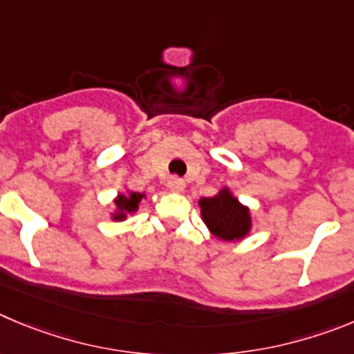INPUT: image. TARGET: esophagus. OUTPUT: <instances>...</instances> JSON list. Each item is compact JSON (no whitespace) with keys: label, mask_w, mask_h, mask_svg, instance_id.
<instances>
[{"label":"esophagus","mask_w":354,"mask_h":354,"mask_svg":"<svg viewBox=\"0 0 354 354\" xmlns=\"http://www.w3.org/2000/svg\"><path fill=\"white\" fill-rule=\"evenodd\" d=\"M167 189L171 190V192H176V194H180V192H183V189H185V181L183 180H180V178H171L169 181H167Z\"/></svg>","instance_id":"esophagus-1"}]
</instances>
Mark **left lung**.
Segmentation results:
<instances>
[{
  "mask_svg": "<svg viewBox=\"0 0 354 354\" xmlns=\"http://www.w3.org/2000/svg\"><path fill=\"white\" fill-rule=\"evenodd\" d=\"M199 208L203 222L218 240H241L252 229L250 209L241 205L240 201L229 192V189H222L213 197L199 199Z\"/></svg>",
  "mask_w": 354,
  "mask_h": 354,
  "instance_id": "left-lung-1",
  "label": "left lung"
}]
</instances>
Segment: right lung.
Here are the masks:
<instances>
[{
  "label": "right lung",
  "instance_id": "right-lung-1",
  "mask_svg": "<svg viewBox=\"0 0 354 354\" xmlns=\"http://www.w3.org/2000/svg\"><path fill=\"white\" fill-rule=\"evenodd\" d=\"M142 197H145V194L139 192H129L127 196L125 194H120V196L114 199L116 212L113 213V221H125L127 215L138 212L139 203H141Z\"/></svg>",
  "mask_w": 354,
  "mask_h": 354
}]
</instances>
